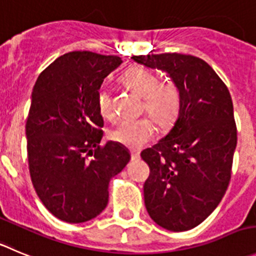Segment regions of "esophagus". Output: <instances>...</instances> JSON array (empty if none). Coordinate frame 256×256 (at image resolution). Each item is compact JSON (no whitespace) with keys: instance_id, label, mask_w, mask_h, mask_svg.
<instances>
[{"instance_id":"1","label":"esophagus","mask_w":256,"mask_h":256,"mask_svg":"<svg viewBox=\"0 0 256 256\" xmlns=\"http://www.w3.org/2000/svg\"><path fill=\"white\" fill-rule=\"evenodd\" d=\"M131 159H132V160H139L140 152H131Z\"/></svg>"}]
</instances>
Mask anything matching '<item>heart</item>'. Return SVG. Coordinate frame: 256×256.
Instances as JSON below:
<instances>
[{
  "label": "heart",
  "instance_id": "1",
  "mask_svg": "<svg viewBox=\"0 0 256 256\" xmlns=\"http://www.w3.org/2000/svg\"><path fill=\"white\" fill-rule=\"evenodd\" d=\"M121 83L142 98V111L163 130L169 128L178 117L180 94L173 82L159 80L156 74L139 66H130L121 76ZM97 107L104 118H114L111 97L106 90L97 94ZM155 128L149 118L124 121L110 132L112 142L128 149H140L154 138Z\"/></svg>",
  "mask_w": 256,
  "mask_h": 256
}]
</instances>
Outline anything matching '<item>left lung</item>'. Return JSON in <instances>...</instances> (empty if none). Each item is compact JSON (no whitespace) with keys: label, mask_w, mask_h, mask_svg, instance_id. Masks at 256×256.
Returning <instances> with one entry per match:
<instances>
[{"label":"left lung","mask_w":256,"mask_h":256,"mask_svg":"<svg viewBox=\"0 0 256 256\" xmlns=\"http://www.w3.org/2000/svg\"><path fill=\"white\" fill-rule=\"evenodd\" d=\"M131 59L166 72L180 94L173 128L142 152L150 166L145 207L162 228L190 230L218 206L230 182L238 142L230 92L197 56L166 52Z\"/></svg>","instance_id":"left-lung-1"}]
</instances>
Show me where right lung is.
Returning <instances> with one entry per match:
<instances>
[{
  "mask_svg": "<svg viewBox=\"0 0 256 256\" xmlns=\"http://www.w3.org/2000/svg\"><path fill=\"white\" fill-rule=\"evenodd\" d=\"M121 63L120 56L66 52L40 73L32 88L26 121L31 180L48 211L64 222L98 216L108 204L110 179L130 162L122 145L100 146L104 118L97 94Z\"/></svg>",
  "mask_w": 256,
  "mask_h": 256,
  "instance_id": "add662e5",
  "label": "right lung"
}]
</instances>
